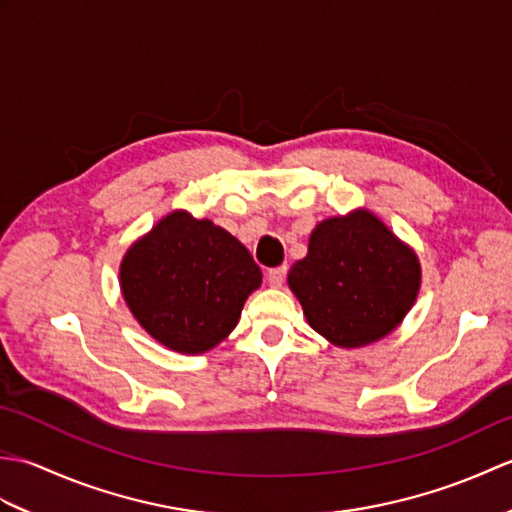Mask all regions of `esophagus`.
Here are the masks:
<instances>
[{
  "instance_id": "1",
  "label": "esophagus",
  "mask_w": 512,
  "mask_h": 512,
  "mask_svg": "<svg viewBox=\"0 0 512 512\" xmlns=\"http://www.w3.org/2000/svg\"><path fill=\"white\" fill-rule=\"evenodd\" d=\"M286 273H288V268L286 266H279V268H270L268 273H266V279H268V284L273 286V288H279L281 284H284L286 281Z\"/></svg>"
}]
</instances>
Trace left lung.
Returning <instances> with one entry per match:
<instances>
[{
	"instance_id": "left-lung-1",
	"label": "left lung",
	"mask_w": 512,
	"mask_h": 512,
	"mask_svg": "<svg viewBox=\"0 0 512 512\" xmlns=\"http://www.w3.org/2000/svg\"><path fill=\"white\" fill-rule=\"evenodd\" d=\"M288 286L308 323L341 347L383 339L416 301L420 264L369 211L321 222L308 255L290 268Z\"/></svg>"
}]
</instances>
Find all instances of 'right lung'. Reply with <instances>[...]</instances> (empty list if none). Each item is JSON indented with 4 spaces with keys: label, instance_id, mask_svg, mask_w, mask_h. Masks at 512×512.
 <instances>
[{
    "label": "right lung",
    "instance_id": "obj_1",
    "mask_svg": "<svg viewBox=\"0 0 512 512\" xmlns=\"http://www.w3.org/2000/svg\"><path fill=\"white\" fill-rule=\"evenodd\" d=\"M262 270L237 239L176 211L127 250L121 288L138 323L162 345L200 354L224 341Z\"/></svg>",
    "mask_w": 512,
    "mask_h": 512
}]
</instances>
